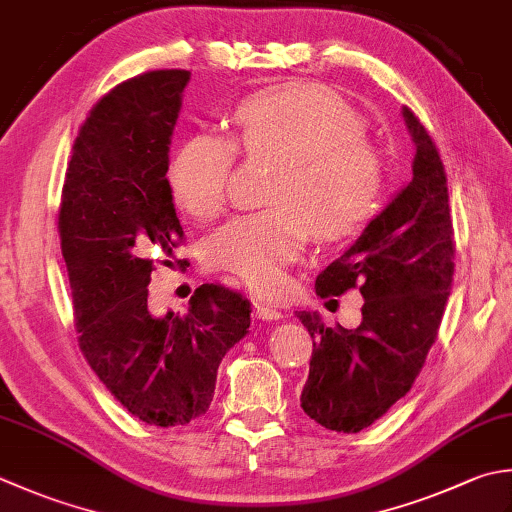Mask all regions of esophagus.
<instances>
[{
    "label": "esophagus",
    "mask_w": 512,
    "mask_h": 512,
    "mask_svg": "<svg viewBox=\"0 0 512 512\" xmlns=\"http://www.w3.org/2000/svg\"><path fill=\"white\" fill-rule=\"evenodd\" d=\"M255 315L259 319H264V322H273V319L282 317V310L273 304H266V302H255Z\"/></svg>",
    "instance_id": "34e87169"
}]
</instances>
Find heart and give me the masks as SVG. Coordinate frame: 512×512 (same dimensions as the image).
Masks as SVG:
<instances>
[{
	"instance_id": "1",
	"label": "heart",
	"mask_w": 512,
	"mask_h": 512,
	"mask_svg": "<svg viewBox=\"0 0 512 512\" xmlns=\"http://www.w3.org/2000/svg\"><path fill=\"white\" fill-rule=\"evenodd\" d=\"M235 126V142L246 153L282 157L270 190L277 206L239 215L215 230L206 242V262L257 293H273L304 253L310 233L337 242L375 217L384 193V159L364 137V117L319 84L257 90L239 102ZM235 142L199 133L175 150L166 184L177 208L195 219L222 213Z\"/></svg>"
}]
</instances>
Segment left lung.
Masks as SVG:
<instances>
[{
    "label": "left lung",
    "mask_w": 512,
    "mask_h": 512,
    "mask_svg": "<svg viewBox=\"0 0 512 512\" xmlns=\"http://www.w3.org/2000/svg\"><path fill=\"white\" fill-rule=\"evenodd\" d=\"M417 144L410 182L346 253L317 275L315 293L364 297L357 330L330 328L297 310L313 337L304 413L335 433H359L402 399L422 373L455 275V228L442 155L404 108Z\"/></svg>",
    "instance_id": "left-lung-1"
}]
</instances>
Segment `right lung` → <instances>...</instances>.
I'll return each mask as SVG.
<instances>
[{
    "label": "right lung",
    "instance_id": "1",
    "mask_svg": "<svg viewBox=\"0 0 512 512\" xmlns=\"http://www.w3.org/2000/svg\"><path fill=\"white\" fill-rule=\"evenodd\" d=\"M188 77L148 70L88 110L57 215L82 355L130 415L162 428L206 413L219 362L253 310L224 284L199 286L184 315L153 317L148 306L150 273L162 262L153 253L173 257L184 244L166 168Z\"/></svg>",
    "mask_w": 512,
    "mask_h": 512
}]
</instances>
